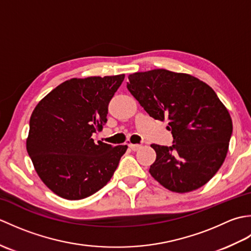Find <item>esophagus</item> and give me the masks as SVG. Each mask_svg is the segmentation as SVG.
<instances>
[{
    "label": "esophagus",
    "instance_id": "esophagus-1",
    "mask_svg": "<svg viewBox=\"0 0 251 251\" xmlns=\"http://www.w3.org/2000/svg\"><path fill=\"white\" fill-rule=\"evenodd\" d=\"M129 148L131 149L132 151H137V150H139V149L141 148V146L140 145H134V143H129Z\"/></svg>",
    "mask_w": 251,
    "mask_h": 251
}]
</instances>
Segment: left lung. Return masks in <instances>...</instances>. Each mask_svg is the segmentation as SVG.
Listing matches in <instances>:
<instances>
[{
  "label": "left lung",
  "instance_id": "1",
  "mask_svg": "<svg viewBox=\"0 0 251 251\" xmlns=\"http://www.w3.org/2000/svg\"><path fill=\"white\" fill-rule=\"evenodd\" d=\"M128 79L130 94L153 119L167 120L174 137L172 147L151 145L152 177L176 193L201 188L226 157L233 124L226 105L209 85L186 73L155 69Z\"/></svg>",
  "mask_w": 251,
  "mask_h": 251
}]
</instances>
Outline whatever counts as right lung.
Instances as JSON below:
<instances>
[{"label": "right lung", "instance_id": "1", "mask_svg": "<svg viewBox=\"0 0 251 251\" xmlns=\"http://www.w3.org/2000/svg\"><path fill=\"white\" fill-rule=\"evenodd\" d=\"M125 74L70 78L36 104L26 151L50 191L69 201L93 195L109 182L127 146L92 138L106 123L108 104Z\"/></svg>", "mask_w": 251, "mask_h": 251}]
</instances>
